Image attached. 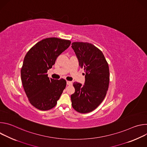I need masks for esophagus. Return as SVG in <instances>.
<instances>
[{"label": "esophagus", "mask_w": 147, "mask_h": 147, "mask_svg": "<svg viewBox=\"0 0 147 147\" xmlns=\"http://www.w3.org/2000/svg\"><path fill=\"white\" fill-rule=\"evenodd\" d=\"M67 85H68V86H71V85H72V82H71V81H67Z\"/></svg>", "instance_id": "obj_1"}]
</instances>
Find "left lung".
I'll return each instance as SVG.
<instances>
[{
	"label": "left lung",
	"mask_w": 147,
	"mask_h": 147,
	"mask_svg": "<svg viewBox=\"0 0 147 147\" xmlns=\"http://www.w3.org/2000/svg\"><path fill=\"white\" fill-rule=\"evenodd\" d=\"M79 66L84 68V84L73 83L75 92L71 95L74 110L87 113L95 109L106 96L109 83V69L103 53L94 45L76 42L71 44Z\"/></svg>",
	"instance_id": "obj_1"
}]
</instances>
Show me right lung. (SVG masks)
I'll list each match as a JSON object with an SVG mask.
<instances>
[{
  "mask_svg": "<svg viewBox=\"0 0 147 147\" xmlns=\"http://www.w3.org/2000/svg\"><path fill=\"white\" fill-rule=\"evenodd\" d=\"M70 44L69 40L46 38L32 47L24 57L21 70L23 88L31 104L39 110L55 107L66 86L65 80L49 78L47 72Z\"/></svg>",
  "mask_w": 147,
  "mask_h": 147,
  "instance_id": "1",
  "label": "right lung"
}]
</instances>
